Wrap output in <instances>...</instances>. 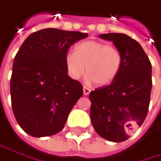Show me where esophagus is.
Listing matches in <instances>:
<instances>
[{
  "instance_id": "esophagus-1",
  "label": "esophagus",
  "mask_w": 161,
  "mask_h": 161,
  "mask_svg": "<svg viewBox=\"0 0 161 161\" xmlns=\"http://www.w3.org/2000/svg\"><path fill=\"white\" fill-rule=\"evenodd\" d=\"M90 88H88L87 86H84V88H83V92H84V94L86 96L88 95L89 93H90Z\"/></svg>"
}]
</instances>
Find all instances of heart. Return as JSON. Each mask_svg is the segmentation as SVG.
Listing matches in <instances>:
<instances>
[{"mask_svg": "<svg viewBox=\"0 0 161 161\" xmlns=\"http://www.w3.org/2000/svg\"><path fill=\"white\" fill-rule=\"evenodd\" d=\"M122 64V53L117 47L97 40L84 41L75 47V52L65 55L66 70L71 78L79 79L86 66L89 79L100 86L118 77Z\"/></svg>", "mask_w": 161, "mask_h": 161, "instance_id": "1", "label": "heart"}]
</instances>
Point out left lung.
Segmentation results:
<instances>
[{"label": "left lung", "mask_w": 161, "mask_h": 161, "mask_svg": "<svg viewBox=\"0 0 161 161\" xmlns=\"http://www.w3.org/2000/svg\"><path fill=\"white\" fill-rule=\"evenodd\" d=\"M99 37L113 42L122 53L123 64L112 83L90 92L91 124L101 137L123 142L130 137L128 132L140 127L147 115L151 63L138 42L125 34H101Z\"/></svg>", "instance_id": "obj_1"}]
</instances>
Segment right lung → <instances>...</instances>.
<instances>
[{
  "mask_svg": "<svg viewBox=\"0 0 161 161\" xmlns=\"http://www.w3.org/2000/svg\"><path fill=\"white\" fill-rule=\"evenodd\" d=\"M86 33L45 28L29 35L17 51L10 82L12 109L23 130L34 137L56 135L83 96L79 81L67 75L65 55Z\"/></svg>",
  "mask_w": 161,
  "mask_h": 161,
  "instance_id": "1",
  "label": "right lung"
}]
</instances>
